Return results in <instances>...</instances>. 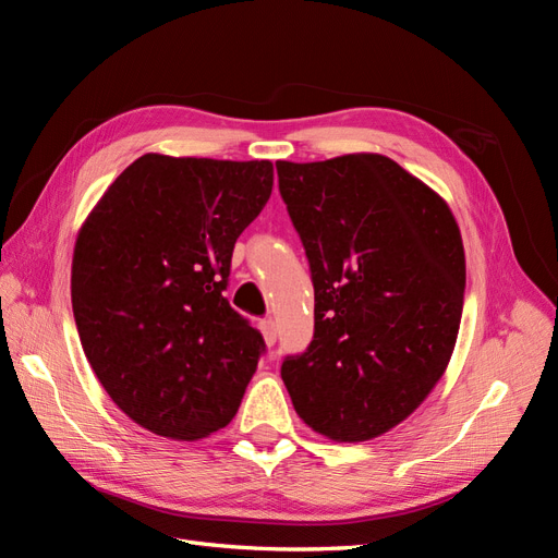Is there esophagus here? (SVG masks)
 <instances>
[{
	"label": "esophagus",
	"instance_id": "esophagus-1",
	"mask_svg": "<svg viewBox=\"0 0 558 558\" xmlns=\"http://www.w3.org/2000/svg\"><path fill=\"white\" fill-rule=\"evenodd\" d=\"M260 332H263V337H265V344H267V347H272V344L277 342V324H275L272 318L260 320Z\"/></svg>",
	"mask_w": 558,
	"mask_h": 558
}]
</instances>
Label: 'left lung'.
Wrapping results in <instances>:
<instances>
[{
  "label": "left lung",
  "mask_w": 558,
  "mask_h": 558,
  "mask_svg": "<svg viewBox=\"0 0 558 558\" xmlns=\"http://www.w3.org/2000/svg\"><path fill=\"white\" fill-rule=\"evenodd\" d=\"M310 258L314 340L281 379L310 428L365 442L440 381L459 335L465 253L447 202L379 154L277 162Z\"/></svg>",
  "instance_id": "obj_1"
}]
</instances>
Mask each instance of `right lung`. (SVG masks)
<instances>
[{
  "mask_svg": "<svg viewBox=\"0 0 558 558\" xmlns=\"http://www.w3.org/2000/svg\"><path fill=\"white\" fill-rule=\"evenodd\" d=\"M272 183L269 160L146 154L81 226L72 260L81 347L142 428L193 442L238 414L265 342L223 291L234 242Z\"/></svg>",
  "mask_w": 558,
  "mask_h": 558,
  "instance_id": "obj_1",
  "label": "right lung"
}]
</instances>
